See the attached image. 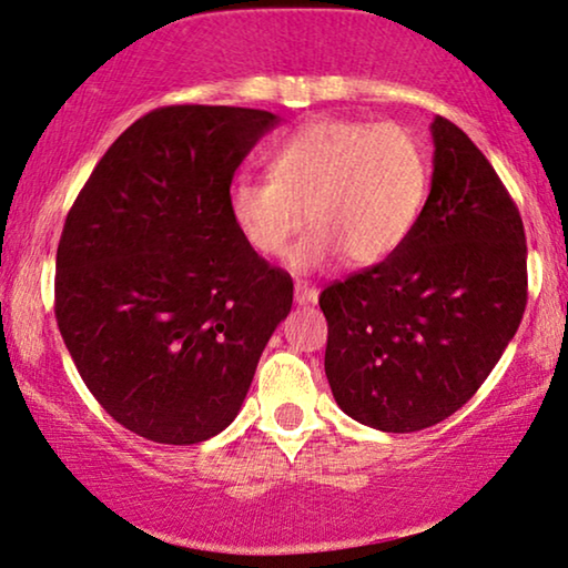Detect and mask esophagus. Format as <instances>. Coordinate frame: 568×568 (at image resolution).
I'll list each match as a JSON object with an SVG mask.
<instances>
[{"label":"esophagus","mask_w":568,"mask_h":568,"mask_svg":"<svg viewBox=\"0 0 568 568\" xmlns=\"http://www.w3.org/2000/svg\"><path fill=\"white\" fill-rule=\"evenodd\" d=\"M316 301H320V291H316L314 285L304 283V280H298V283H296V304L306 306V304H316Z\"/></svg>","instance_id":"obj_1"}]
</instances>
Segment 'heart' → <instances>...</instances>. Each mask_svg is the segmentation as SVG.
<instances>
[{"label":"heart","mask_w":568,"mask_h":568,"mask_svg":"<svg viewBox=\"0 0 568 568\" xmlns=\"http://www.w3.org/2000/svg\"><path fill=\"white\" fill-rule=\"evenodd\" d=\"M270 179L236 176L229 213L241 239L277 256L312 223L288 262L314 272L347 256L376 264L395 254L418 223L428 194V161L397 124L314 119L270 155Z\"/></svg>","instance_id":"heart-1"}]
</instances>
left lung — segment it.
<instances>
[{"label": "left lung", "instance_id": "left-lung-1", "mask_svg": "<svg viewBox=\"0 0 568 568\" xmlns=\"http://www.w3.org/2000/svg\"><path fill=\"white\" fill-rule=\"evenodd\" d=\"M423 213L387 260L322 291L339 410L387 434L457 413L488 379L527 304L517 205L475 142L436 116Z\"/></svg>", "mask_w": 568, "mask_h": 568}]
</instances>
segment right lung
<instances>
[{
    "instance_id": "add662e5",
    "label": "right lung",
    "mask_w": 568,
    "mask_h": 568,
    "mask_svg": "<svg viewBox=\"0 0 568 568\" xmlns=\"http://www.w3.org/2000/svg\"><path fill=\"white\" fill-rule=\"evenodd\" d=\"M280 116L165 105L90 173L57 248V322L74 366L124 428L200 444L236 418L293 304L229 213L233 173Z\"/></svg>"
}]
</instances>
